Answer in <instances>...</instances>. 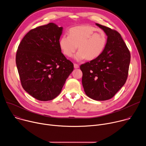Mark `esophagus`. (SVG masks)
Masks as SVG:
<instances>
[{"instance_id": "1", "label": "esophagus", "mask_w": 146, "mask_h": 146, "mask_svg": "<svg viewBox=\"0 0 146 146\" xmlns=\"http://www.w3.org/2000/svg\"><path fill=\"white\" fill-rule=\"evenodd\" d=\"M74 68L75 69H77L79 68V65L77 64H74Z\"/></svg>"}]
</instances>
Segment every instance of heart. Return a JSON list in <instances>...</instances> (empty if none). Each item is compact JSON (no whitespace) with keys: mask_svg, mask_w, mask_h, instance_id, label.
Wrapping results in <instances>:
<instances>
[{"mask_svg":"<svg viewBox=\"0 0 146 146\" xmlns=\"http://www.w3.org/2000/svg\"><path fill=\"white\" fill-rule=\"evenodd\" d=\"M59 43L62 52L68 57L74 54L78 46L76 60H92L99 56L105 50L107 36L102 30L92 26H77L70 29L69 35L62 36Z\"/></svg>","mask_w":146,"mask_h":146,"instance_id":"b5f03b06","label":"heart"}]
</instances>
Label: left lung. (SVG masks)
Returning a JSON list of instances; mask_svg holds the SVG:
<instances>
[{"label":"left lung","mask_w":146,"mask_h":146,"mask_svg":"<svg viewBox=\"0 0 146 146\" xmlns=\"http://www.w3.org/2000/svg\"><path fill=\"white\" fill-rule=\"evenodd\" d=\"M108 36L105 50L98 58L80 65L86 94L95 100L112 98L128 77L131 54L115 30L96 24Z\"/></svg>","instance_id":"1"}]
</instances>
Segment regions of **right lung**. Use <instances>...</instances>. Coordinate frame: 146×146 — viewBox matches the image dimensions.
Listing matches in <instances>:
<instances>
[{
	"instance_id": "add662e5",
	"label": "right lung",
	"mask_w": 146,
	"mask_h": 146,
	"mask_svg": "<svg viewBox=\"0 0 146 146\" xmlns=\"http://www.w3.org/2000/svg\"><path fill=\"white\" fill-rule=\"evenodd\" d=\"M62 27L54 23L31 29L21 41L16 65L23 88L40 101L55 98L74 69L61 52Z\"/></svg>"
}]
</instances>
